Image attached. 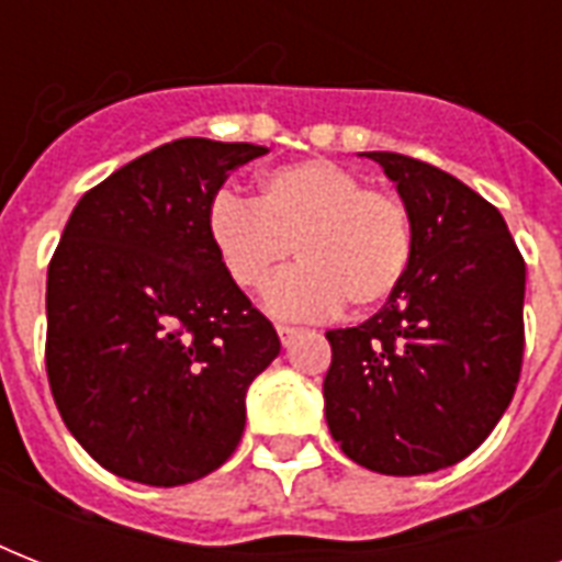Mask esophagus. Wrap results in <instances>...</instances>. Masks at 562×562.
Instances as JSON below:
<instances>
[{
    "label": "esophagus",
    "instance_id": "34e87169",
    "mask_svg": "<svg viewBox=\"0 0 562 562\" xmlns=\"http://www.w3.org/2000/svg\"><path fill=\"white\" fill-rule=\"evenodd\" d=\"M277 333H280L282 347H289V344L294 341V338H300V335H303V329H300V326H285V324H280V326H277Z\"/></svg>",
    "mask_w": 562,
    "mask_h": 562
}]
</instances>
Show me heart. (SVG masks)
Instances as JSON below:
<instances>
[{
	"instance_id": "1",
	"label": "heart",
	"mask_w": 562,
	"mask_h": 562,
	"mask_svg": "<svg viewBox=\"0 0 562 562\" xmlns=\"http://www.w3.org/2000/svg\"><path fill=\"white\" fill-rule=\"evenodd\" d=\"M210 236L229 277L265 289L289 259H303L273 280L268 306L285 317H324L335 308H370L393 294L414 254L408 203L359 171L312 157L271 169L259 198L215 194Z\"/></svg>"
}]
</instances>
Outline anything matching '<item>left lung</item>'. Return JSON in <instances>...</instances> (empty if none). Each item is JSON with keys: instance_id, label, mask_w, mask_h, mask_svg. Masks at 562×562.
Wrapping results in <instances>:
<instances>
[{"instance_id": "1", "label": "left lung", "mask_w": 562, "mask_h": 562, "mask_svg": "<svg viewBox=\"0 0 562 562\" xmlns=\"http://www.w3.org/2000/svg\"><path fill=\"white\" fill-rule=\"evenodd\" d=\"M408 203V271L370 321L329 329L326 423L382 475L463 461L514 400L525 350V259L502 212L437 166L370 151Z\"/></svg>"}]
</instances>
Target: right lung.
<instances>
[{
	"label": "right lung",
	"mask_w": 562,
	"mask_h": 562,
	"mask_svg": "<svg viewBox=\"0 0 562 562\" xmlns=\"http://www.w3.org/2000/svg\"><path fill=\"white\" fill-rule=\"evenodd\" d=\"M250 143L175 139L83 194L46 280V375L72 437L119 479L178 487L218 470L245 393L280 356L210 236Z\"/></svg>",
	"instance_id": "right-lung-1"
}]
</instances>
